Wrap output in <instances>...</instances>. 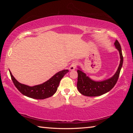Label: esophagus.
Segmentation results:
<instances>
[{
  "label": "esophagus",
  "mask_w": 133,
  "mask_h": 133,
  "mask_svg": "<svg viewBox=\"0 0 133 133\" xmlns=\"http://www.w3.org/2000/svg\"><path fill=\"white\" fill-rule=\"evenodd\" d=\"M77 63L76 62H73L70 65V66L69 67V70H75L76 69V66H77Z\"/></svg>",
  "instance_id": "obj_1"
}]
</instances>
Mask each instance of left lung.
Segmentation results:
<instances>
[{
  "label": "left lung",
  "mask_w": 133,
  "mask_h": 133,
  "mask_svg": "<svg viewBox=\"0 0 133 133\" xmlns=\"http://www.w3.org/2000/svg\"><path fill=\"white\" fill-rule=\"evenodd\" d=\"M114 44L120 53L121 60L117 71L111 78L106 80L102 81V82H94L86 76V75L81 71V70H77L78 78L77 87L78 91L83 95L89 97H95L103 95L111 90L116 85L120 76V70L123 65V56L121 46L118 40H116Z\"/></svg>",
  "instance_id": "left-lung-1"
}]
</instances>
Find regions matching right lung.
Returning <instances> with one entry per match:
<instances>
[{"label": "right lung", "instance_id": "1", "mask_svg": "<svg viewBox=\"0 0 133 133\" xmlns=\"http://www.w3.org/2000/svg\"><path fill=\"white\" fill-rule=\"evenodd\" d=\"M67 72H69L68 70L60 71L47 82L33 87L21 84L15 79L10 71V74L13 84L22 94L29 97L42 100L50 97L56 93L60 80Z\"/></svg>", "mask_w": 133, "mask_h": 133}]
</instances>
